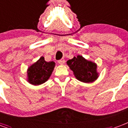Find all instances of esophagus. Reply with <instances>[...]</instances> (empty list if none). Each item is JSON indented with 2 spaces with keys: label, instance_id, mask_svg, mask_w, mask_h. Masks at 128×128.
<instances>
[{
  "label": "esophagus",
  "instance_id": "1",
  "mask_svg": "<svg viewBox=\"0 0 128 128\" xmlns=\"http://www.w3.org/2000/svg\"><path fill=\"white\" fill-rule=\"evenodd\" d=\"M65 60L64 58H61V59H60V60L58 61V63H59L60 65H63V64L65 63Z\"/></svg>",
  "mask_w": 128,
  "mask_h": 128
}]
</instances>
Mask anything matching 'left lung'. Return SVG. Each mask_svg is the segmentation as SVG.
Segmentation results:
<instances>
[{"mask_svg": "<svg viewBox=\"0 0 128 128\" xmlns=\"http://www.w3.org/2000/svg\"><path fill=\"white\" fill-rule=\"evenodd\" d=\"M68 65L74 72L78 80L83 82H92L98 78L96 65L94 63L88 61L80 55L74 56L68 60Z\"/></svg>", "mask_w": 128, "mask_h": 128, "instance_id": "obj_1", "label": "left lung"}]
</instances>
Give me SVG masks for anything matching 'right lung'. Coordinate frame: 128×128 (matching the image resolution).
<instances>
[{
    "mask_svg": "<svg viewBox=\"0 0 128 128\" xmlns=\"http://www.w3.org/2000/svg\"><path fill=\"white\" fill-rule=\"evenodd\" d=\"M55 63L53 61L46 62L42 56L28 70V82L32 84L39 85L48 80L53 71Z\"/></svg>",
    "mask_w": 128,
    "mask_h": 128,
    "instance_id": "right-lung-1",
    "label": "right lung"
}]
</instances>
